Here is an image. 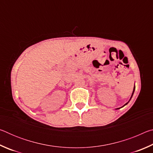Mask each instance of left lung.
I'll list each match as a JSON object with an SVG mask.
<instances>
[{"instance_id":"obj_1","label":"left lung","mask_w":153,"mask_h":153,"mask_svg":"<svg viewBox=\"0 0 153 153\" xmlns=\"http://www.w3.org/2000/svg\"><path fill=\"white\" fill-rule=\"evenodd\" d=\"M134 90H135V86H134V90H133V92H132V94H131V98H130V99H131V97H132L133 94H134ZM128 102H127L125 105H126L127 104H128ZM125 105H124V106H125Z\"/></svg>"}]
</instances>
